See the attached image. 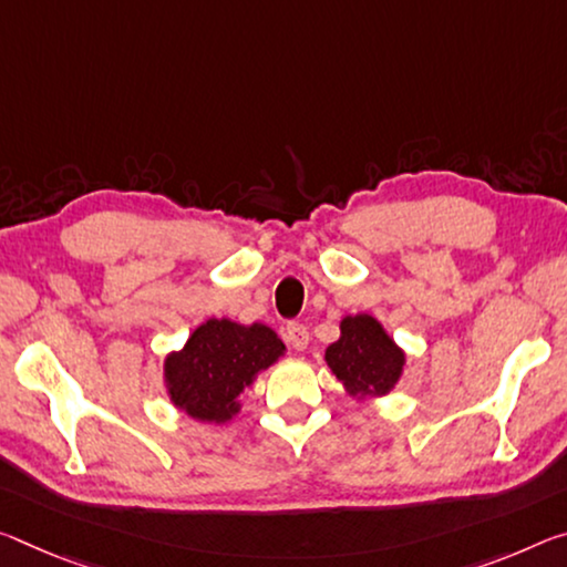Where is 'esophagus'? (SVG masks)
<instances>
[{"label": "esophagus", "mask_w": 567, "mask_h": 567, "mask_svg": "<svg viewBox=\"0 0 567 567\" xmlns=\"http://www.w3.org/2000/svg\"><path fill=\"white\" fill-rule=\"evenodd\" d=\"M285 338H287V343H290L295 350H305V348H308V343H310V332H308V328L302 326V322H287Z\"/></svg>", "instance_id": "34e87169"}]
</instances>
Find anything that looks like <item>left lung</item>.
Listing matches in <instances>:
<instances>
[{"instance_id": "1", "label": "left lung", "mask_w": 567, "mask_h": 567, "mask_svg": "<svg viewBox=\"0 0 567 567\" xmlns=\"http://www.w3.org/2000/svg\"><path fill=\"white\" fill-rule=\"evenodd\" d=\"M326 361L338 381L353 393L383 396L399 381L403 353L371 316H350L340 322V340L326 350Z\"/></svg>"}]
</instances>
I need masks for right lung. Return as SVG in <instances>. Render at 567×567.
<instances>
[{"label": "right lung", "mask_w": 567, "mask_h": 567, "mask_svg": "<svg viewBox=\"0 0 567 567\" xmlns=\"http://www.w3.org/2000/svg\"><path fill=\"white\" fill-rule=\"evenodd\" d=\"M282 353V340L259 322L206 320L184 350L166 358L168 393L188 416L229 421L239 411V393Z\"/></svg>", "instance_id": "obj_1"}]
</instances>
